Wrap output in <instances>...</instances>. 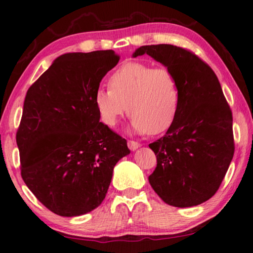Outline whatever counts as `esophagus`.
<instances>
[{"mask_svg":"<svg viewBox=\"0 0 253 253\" xmlns=\"http://www.w3.org/2000/svg\"><path fill=\"white\" fill-rule=\"evenodd\" d=\"M127 147H129L131 151H135V150H138L140 147H141V144H140L139 142L131 141V140H129V141H127Z\"/></svg>","mask_w":253,"mask_h":253,"instance_id":"obj_1","label":"esophagus"}]
</instances>
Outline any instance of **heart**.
Masks as SVG:
<instances>
[{"label": "heart", "mask_w": 253, "mask_h": 253, "mask_svg": "<svg viewBox=\"0 0 253 253\" xmlns=\"http://www.w3.org/2000/svg\"><path fill=\"white\" fill-rule=\"evenodd\" d=\"M110 89L99 88L94 103L101 121L114 127L129 110L131 130L159 134L171 127L180 105L178 80L170 69L131 61L109 78Z\"/></svg>", "instance_id": "b5f03b06"}]
</instances>
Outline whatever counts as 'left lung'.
Here are the masks:
<instances>
[{
  "instance_id": "obj_1",
  "label": "left lung",
  "mask_w": 253,
  "mask_h": 253,
  "mask_svg": "<svg viewBox=\"0 0 253 253\" xmlns=\"http://www.w3.org/2000/svg\"><path fill=\"white\" fill-rule=\"evenodd\" d=\"M144 53L178 80L180 105L166 134L149 147L157 167L149 183L166 204L190 208L210 200L220 187L234 155L232 112L220 82L208 64L172 44L142 45Z\"/></svg>"
}]
</instances>
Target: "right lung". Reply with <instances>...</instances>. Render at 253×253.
Wrapping results in <instances>:
<instances>
[{
    "mask_svg": "<svg viewBox=\"0 0 253 253\" xmlns=\"http://www.w3.org/2000/svg\"><path fill=\"white\" fill-rule=\"evenodd\" d=\"M120 57L113 50L69 52L28 89L16 143L21 176L42 204L80 216L105 198L126 140L99 122L94 95Z\"/></svg>",
    "mask_w": 253,
    "mask_h": 253,
    "instance_id": "add662e5",
    "label": "right lung"
}]
</instances>
